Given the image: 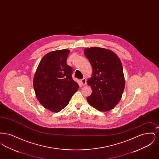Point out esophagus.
Returning a JSON list of instances; mask_svg holds the SVG:
<instances>
[{"label":"esophagus","instance_id":"34e87169","mask_svg":"<svg viewBox=\"0 0 159 159\" xmlns=\"http://www.w3.org/2000/svg\"><path fill=\"white\" fill-rule=\"evenodd\" d=\"M80 82H81V83H82V84L83 86L86 85V79L85 78L82 79L80 80Z\"/></svg>","mask_w":159,"mask_h":159}]
</instances>
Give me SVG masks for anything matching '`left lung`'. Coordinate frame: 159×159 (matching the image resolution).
<instances>
[{
    "label": "left lung",
    "instance_id": "1",
    "mask_svg": "<svg viewBox=\"0 0 159 159\" xmlns=\"http://www.w3.org/2000/svg\"><path fill=\"white\" fill-rule=\"evenodd\" d=\"M84 53L93 70L87 80L92 91L87 101L98 111H110L119 102L125 89L121 61L112 51L100 47L85 48Z\"/></svg>",
    "mask_w": 159,
    "mask_h": 159
}]
</instances>
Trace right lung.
Masks as SVG:
<instances>
[{"label": "right lung", "instance_id": "1", "mask_svg": "<svg viewBox=\"0 0 159 159\" xmlns=\"http://www.w3.org/2000/svg\"><path fill=\"white\" fill-rule=\"evenodd\" d=\"M69 49L54 51L40 61L33 78V87L39 102L52 112H59L68 105L79 89L72 79V68L66 61Z\"/></svg>", "mask_w": 159, "mask_h": 159}]
</instances>
